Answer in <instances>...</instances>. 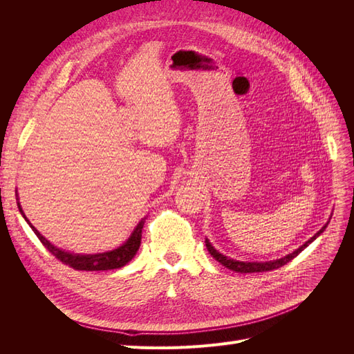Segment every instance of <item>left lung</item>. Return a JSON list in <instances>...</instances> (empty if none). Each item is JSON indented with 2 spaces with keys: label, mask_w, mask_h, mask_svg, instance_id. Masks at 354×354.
Segmentation results:
<instances>
[{
  "label": "left lung",
  "mask_w": 354,
  "mask_h": 354,
  "mask_svg": "<svg viewBox=\"0 0 354 354\" xmlns=\"http://www.w3.org/2000/svg\"><path fill=\"white\" fill-rule=\"evenodd\" d=\"M328 226V223L325 224V226L320 229L313 238H310L304 245L299 246L298 250H295L292 254H288L286 257H283V259H279V260H274V261H266V263H245V261H238V260H232V259H227V257H224L223 254H220L214 246L209 243V241L207 239L205 243H207V250L209 251V254L216 259L220 264H223L224 267H227V269L236 272V273H255V272H270V270H274V269H279V267L285 266L286 263L291 261L292 259H295V257L301 252L304 248H307L308 243H312L320 233H322Z\"/></svg>",
  "instance_id": "1"
}]
</instances>
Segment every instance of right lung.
Wrapping results in <instances>:
<instances>
[{
  "label": "right lung",
  "instance_id": "right-lung-1",
  "mask_svg": "<svg viewBox=\"0 0 354 354\" xmlns=\"http://www.w3.org/2000/svg\"><path fill=\"white\" fill-rule=\"evenodd\" d=\"M19 205V202H17ZM20 212L24 214L22 208L19 205ZM25 217V214H24ZM25 220L28 221V218L25 217ZM28 224L30 226V229L34 230V233L38 236V239L41 241V243L46 246V248L56 257L57 260H60L63 264H66L75 270H87V272H94V270H112V269H120V267L125 266L128 261L133 260V257L136 255V252L138 251V246H140V241H142V229L145 220H142L140 223L137 224L136 230L133 232V234L130 236L122 246L116 248L113 251L109 252H103V254H94V255H80V254H71V252H65L59 248H56L55 245H51L44 236H41V233L32 226V224L28 221Z\"/></svg>",
  "mask_w": 354,
  "mask_h": 354
}]
</instances>
